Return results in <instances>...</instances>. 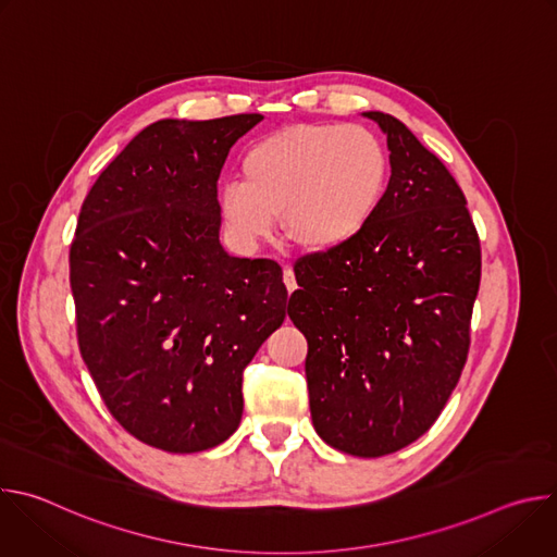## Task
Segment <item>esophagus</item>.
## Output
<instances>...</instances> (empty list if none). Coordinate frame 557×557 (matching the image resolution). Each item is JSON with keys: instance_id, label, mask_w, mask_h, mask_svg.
Returning a JSON list of instances; mask_svg holds the SVG:
<instances>
[{"instance_id": "esophagus-1", "label": "esophagus", "mask_w": 557, "mask_h": 557, "mask_svg": "<svg viewBox=\"0 0 557 557\" xmlns=\"http://www.w3.org/2000/svg\"><path fill=\"white\" fill-rule=\"evenodd\" d=\"M284 284H286V288H288L290 293L297 288V282H295V273H293V269H290V267H284Z\"/></svg>"}]
</instances>
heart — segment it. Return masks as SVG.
Segmentation results:
<instances>
[{"instance_id":"obj_1","label":"heart","mask_w":557,"mask_h":557,"mask_svg":"<svg viewBox=\"0 0 557 557\" xmlns=\"http://www.w3.org/2000/svg\"><path fill=\"white\" fill-rule=\"evenodd\" d=\"M387 151L363 125L301 123L253 143L243 178L222 183L218 205L231 235L256 247L284 233L301 249L346 245L376 211L387 183Z\"/></svg>"}]
</instances>
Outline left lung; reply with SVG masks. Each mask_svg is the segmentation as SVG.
<instances>
[{
    "label": "left lung",
    "instance_id": "8db88e82",
    "mask_svg": "<svg viewBox=\"0 0 557 557\" xmlns=\"http://www.w3.org/2000/svg\"><path fill=\"white\" fill-rule=\"evenodd\" d=\"M363 116L387 136V189L352 240L295 262L288 317L308 342L314 432L376 458L423 436L460 379L481 240L438 158L399 119Z\"/></svg>",
    "mask_w": 557,
    "mask_h": 557
}]
</instances>
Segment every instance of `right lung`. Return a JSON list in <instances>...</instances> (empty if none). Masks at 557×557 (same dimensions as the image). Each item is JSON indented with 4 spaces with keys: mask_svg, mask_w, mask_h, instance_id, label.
I'll list each match as a JSON object with an SVG mask.
<instances>
[{
    "mask_svg": "<svg viewBox=\"0 0 557 557\" xmlns=\"http://www.w3.org/2000/svg\"><path fill=\"white\" fill-rule=\"evenodd\" d=\"M262 121L163 119L88 191L70 245L78 350L110 414L174 454L226 441L243 419V374L286 317L275 260L220 245L218 178Z\"/></svg>",
    "mask_w": 557,
    "mask_h": 557,
    "instance_id": "1",
    "label": "right lung"
}]
</instances>
